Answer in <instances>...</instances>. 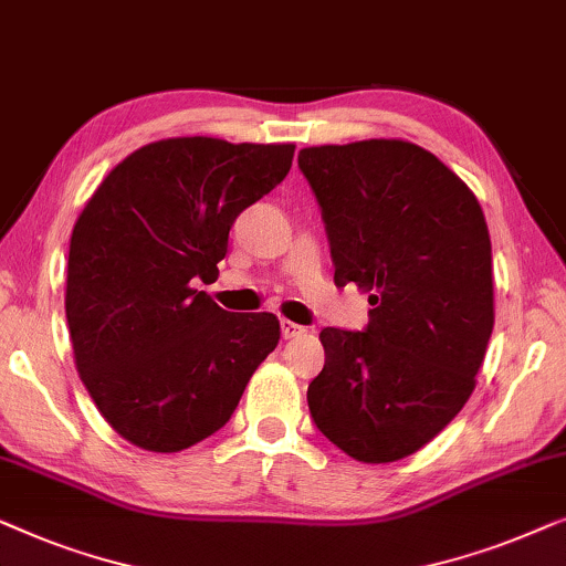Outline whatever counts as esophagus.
Masks as SVG:
<instances>
[{
    "label": "esophagus",
    "mask_w": 566,
    "mask_h": 566,
    "mask_svg": "<svg viewBox=\"0 0 566 566\" xmlns=\"http://www.w3.org/2000/svg\"><path fill=\"white\" fill-rule=\"evenodd\" d=\"M302 333H305V328H302V325L292 323V321H282V336L284 338H297V336H302Z\"/></svg>",
    "instance_id": "obj_1"
}]
</instances>
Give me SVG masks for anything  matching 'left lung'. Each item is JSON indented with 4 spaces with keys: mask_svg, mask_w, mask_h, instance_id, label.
Wrapping results in <instances>:
<instances>
[{
    "mask_svg": "<svg viewBox=\"0 0 566 566\" xmlns=\"http://www.w3.org/2000/svg\"><path fill=\"white\" fill-rule=\"evenodd\" d=\"M338 286L369 292L364 333L325 328L315 426L364 464L410 457L474 392L495 325L488 222L472 189L400 138L302 148Z\"/></svg>",
    "mask_w": 566,
    "mask_h": 566,
    "instance_id": "1",
    "label": "left lung"
}]
</instances>
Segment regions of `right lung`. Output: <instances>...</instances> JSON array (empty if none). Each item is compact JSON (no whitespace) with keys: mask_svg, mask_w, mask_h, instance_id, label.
Segmentation results:
<instances>
[{"mask_svg":"<svg viewBox=\"0 0 566 566\" xmlns=\"http://www.w3.org/2000/svg\"><path fill=\"white\" fill-rule=\"evenodd\" d=\"M292 143L164 138L133 150L94 189L69 245L74 364L115 433L154 453L185 451L233 416L280 344L274 313L218 307L228 233L292 166Z\"/></svg>","mask_w":566,"mask_h":566,"instance_id":"obj_1","label":"right lung"}]
</instances>
